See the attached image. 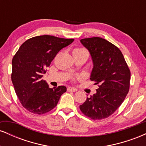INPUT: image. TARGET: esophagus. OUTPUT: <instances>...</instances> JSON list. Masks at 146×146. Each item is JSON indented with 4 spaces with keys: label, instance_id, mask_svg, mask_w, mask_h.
<instances>
[{
    "label": "esophagus",
    "instance_id": "obj_1",
    "mask_svg": "<svg viewBox=\"0 0 146 146\" xmlns=\"http://www.w3.org/2000/svg\"><path fill=\"white\" fill-rule=\"evenodd\" d=\"M77 90H77L76 88H72V87H68V88H67V91H68V92H70V91H71V92H76Z\"/></svg>",
    "mask_w": 146,
    "mask_h": 146
}]
</instances>
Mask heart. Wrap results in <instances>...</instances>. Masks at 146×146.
Segmentation results:
<instances>
[{"label":"heart","mask_w":146,"mask_h":146,"mask_svg":"<svg viewBox=\"0 0 146 146\" xmlns=\"http://www.w3.org/2000/svg\"><path fill=\"white\" fill-rule=\"evenodd\" d=\"M74 51H86V50H85L84 48H76V49H75ZM82 78H83V77L82 76V75H75V76L71 77V81L75 82V81H76V80H82Z\"/></svg>","instance_id":"heart-1"}]
</instances>
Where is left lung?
<instances>
[{
    "label": "left lung",
    "mask_w": 146,
    "mask_h": 146,
    "mask_svg": "<svg viewBox=\"0 0 146 146\" xmlns=\"http://www.w3.org/2000/svg\"><path fill=\"white\" fill-rule=\"evenodd\" d=\"M92 57L90 80L98 84L97 93L87 98L80 110L92 119L110 116L124 101L130 89V71L121 51L100 37L80 40Z\"/></svg>",
    "instance_id": "left-lung-1"
}]
</instances>
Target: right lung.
I'll return each mask as SVG.
<instances>
[{"instance_id": "add662e5", "label": "right lung", "mask_w": 146, "mask_h": 146, "mask_svg": "<svg viewBox=\"0 0 146 146\" xmlns=\"http://www.w3.org/2000/svg\"><path fill=\"white\" fill-rule=\"evenodd\" d=\"M73 40L48 35L33 37L14 55L11 81L20 102L28 111L37 115L51 111L66 91L64 86L49 88L42 75L58 52Z\"/></svg>"}]
</instances>
